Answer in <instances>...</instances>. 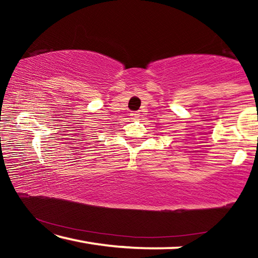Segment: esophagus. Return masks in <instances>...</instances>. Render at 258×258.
I'll list each match as a JSON object with an SVG mask.
<instances>
[{
  "label": "esophagus",
  "instance_id": "obj_1",
  "mask_svg": "<svg viewBox=\"0 0 258 258\" xmlns=\"http://www.w3.org/2000/svg\"><path fill=\"white\" fill-rule=\"evenodd\" d=\"M139 116H140L139 111H134V112L131 113V117H132V118H139Z\"/></svg>",
  "mask_w": 258,
  "mask_h": 258
}]
</instances>
